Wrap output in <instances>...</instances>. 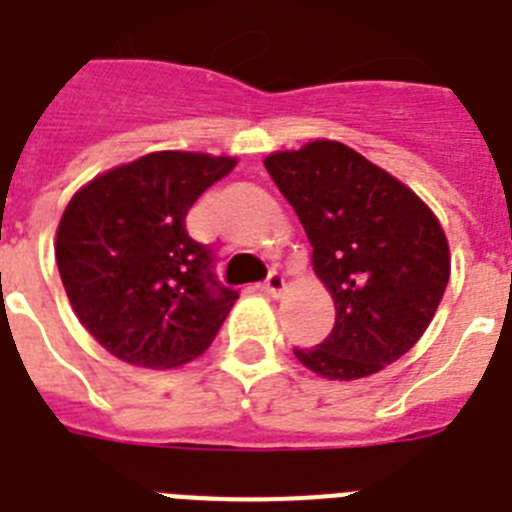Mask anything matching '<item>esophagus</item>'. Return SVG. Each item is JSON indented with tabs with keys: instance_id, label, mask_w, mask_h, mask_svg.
<instances>
[{
	"instance_id": "1",
	"label": "esophagus",
	"mask_w": 512,
	"mask_h": 512,
	"mask_svg": "<svg viewBox=\"0 0 512 512\" xmlns=\"http://www.w3.org/2000/svg\"><path fill=\"white\" fill-rule=\"evenodd\" d=\"M263 289L271 297H281L284 295V289H287V281H284V276H281L279 271H273L271 276H268V281H265Z\"/></svg>"
}]
</instances>
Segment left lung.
Wrapping results in <instances>:
<instances>
[{"label":"left lung","mask_w":512,"mask_h":512,"mask_svg":"<svg viewBox=\"0 0 512 512\" xmlns=\"http://www.w3.org/2000/svg\"><path fill=\"white\" fill-rule=\"evenodd\" d=\"M265 170L295 207L313 271L335 300V327L297 361L327 380H361L414 348L452 271L446 233L398 177L337 140L276 151Z\"/></svg>","instance_id":"obj_1"}]
</instances>
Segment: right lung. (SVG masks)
I'll list each match as a JSON object with an SVG mask.
<instances>
[{"instance_id":"add662e5","label":"right lung","mask_w":512,"mask_h":512,"mask_svg":"<svg viewBox=\"0 0 512 512\" xmlns=\"http://www.w3.org/2000/svg\"><path fill=\"white\" fill-rule=\"evenodd\" d=\"M233 167V156L156 151L92 177L68 201L55 236L60 281L76 319L119 361L188 364L239 300L185 231L193 201Z\"/></svg>"}]
</instances>
